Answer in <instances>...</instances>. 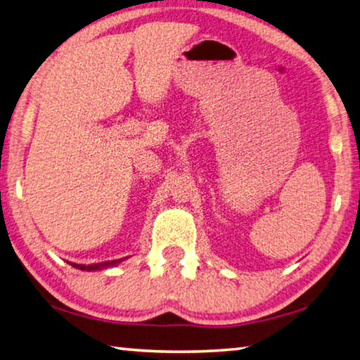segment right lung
<instances>
[{"instance_id":"1","label":"right lung","mask_w":360,"mask_h":360,"mask_svg":"<svg viewBox=\"0 0 360 360\" xmlns=\"http://www.w3.org/2000/svg\"><path fill=\"white\" fill-rule=\"evenodd\" d=\"M124 259H115V261H107V262H99V264H91V266H84V264H71L72 267L75 269H80V270H101V269H107V267H112V266H117Z\"/></svg>"}]
</instances>
